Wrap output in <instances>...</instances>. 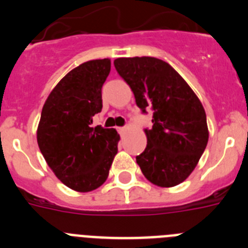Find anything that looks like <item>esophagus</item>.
<instances>
[{"mask_svg":"<svg viewBox=\"0 0 248 248\" xmlns=\"http://www.w3.org/2000/svg\"><path fill=\"white\" fill-rule=\"evenodd\" d=\"M126 130H128V128H126V126H123V128H118V131L120 133V135L125 134Z\"/></svg>","mask_w":248,"mask_h":248,"instance_id":"obj_1","label":"esophagus"}]
</instances>
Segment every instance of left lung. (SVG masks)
I'll use <instances>...</instances> for the list:
<instances>
[{"label": "left lung", "instance_id": "left-lung-1", "mask_svg": "<svg viewBox=\"0 0 248 248\" xmlns=\"http://www.w3.org/2000/svg\"><path fill=\"white\" fill-rule=\"evenodd\" d=\"M131 88L135 103L153 110V128L145 129V150L137 156L144 176L154 185L172 187L186 180L209 141L206 113L183 77L154 57L114 61Z\"/></svg>", "mask_w": 248, "mask_h": 248}]
</instances>
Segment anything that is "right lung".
Returning <instances> with one entry per match:
<instances>
[{"label":"right lung","instance_id":"add662e5","mask_svg":"<svg viewBox=\"0 0 248 248\" xmlns=\"http://www.w3.org/2000/svg\"><path fill=\"white\" fill-rule=\"evenodd\" d=\"M110 59L82 63L65 74L43 105L37 143L48 166L69 189H98L109 175L120 137L115 129L92 128L103 108L102 87Z\"/></svg>","mask_w":248,"mask_h":248}]
</instances>
